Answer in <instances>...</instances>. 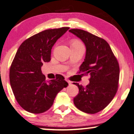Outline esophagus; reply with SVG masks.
Listing matches in <instances>:
<instances>
[{"label":"esophagus","mask_w":134,"mask_h":134,"mask_svg":"<svg viewBox=\"0 0 134 134\" xmlns=\"http://www.w3.org/2000/svg\"><path fill=\"white\" fill-rule=\"evenodd\" d=\"M65 81H66V82H67V83H68L69 85H71V84H72V82H71V81L69 80H68V79H65Z\"/></svg>","instance_id":"34e87169"}]
</instances>
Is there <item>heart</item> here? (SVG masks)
<instances>
[{
  "label": "heart",
  "instance_id": "heart-1",
  "mask_svg": "<svg viewBox=\"0 0 134 134\" xmlns=\"http://www.w3.org/2000/svg\"><path fill=\"white\" fill-rule=\"evenodd\" d=\"M71 44H74V45H82V43L80 42L79 41H73Z\"/></svg>",
  "mask_w": 134,
  "mask_h": 134
}]
</instances>
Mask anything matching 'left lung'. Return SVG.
Here are the masks:
<instances>
[{
	"label": "left lung",
	"instance_id": "1",
	"mask_svg": "<svg viewBox=\"0 0 134 134\" xmlns=\"http://www.w3.org/2000/svg\"><path fill=\"white\" fill-rule=\"evenodd\" d=\"M69 32L80 39L86 47L84 62L79 73L90 75L85 87L74 83L79 93L74 98L78 109L88 114H95L104 109L112 101L118 88L119 66L109 44L103 39L88 32L72 29Z\"/></svg>",
	"mask_w": 134,
	"mask_h": 134
}]
</instances>
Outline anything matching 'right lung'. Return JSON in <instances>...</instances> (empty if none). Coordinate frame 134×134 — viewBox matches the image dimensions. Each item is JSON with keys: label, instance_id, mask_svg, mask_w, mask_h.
Segmentation results:
<instances>
[{"label": "right lung", "instance_id": "add662e5", "mask_svg": "<svg viewBox=\"0 0 134 134\" xmlns=\"http://www.w3.org/2000/svg\"><path fill=\"white\" fill-rule=\"evenodd\" d=\"M69 29L44 30L27 39L18 48L10 69V82L16 101L25 111L45 112L53 104L57 94L68 86L61 75L46 80L41 67L50 61L52 46Z\"/></svg>", "mask_w": 134, "mask_h": 134}]
</instances>
